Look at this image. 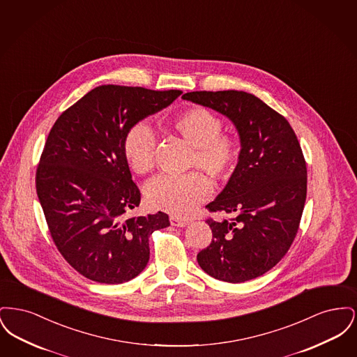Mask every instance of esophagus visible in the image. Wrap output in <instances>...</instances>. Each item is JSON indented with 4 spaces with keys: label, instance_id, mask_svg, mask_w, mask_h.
I'll return each instance as SVG.
<instances>
[{
    "label": "esophagus",
    "instance_id": "obj_1",
    "mask_svg": "<svg viewBox=\"0 0 357 357\" xmlns=\"http://www.w3.org/2000/svg\"><path fill=\"white\" fill-rule=\"evenodd\" d=\"M170 223L171 226H176V227H183V226H186L188 222H187L186 220H182V218H178V217H174V215H171Z\"/></svg>",
    "mask_w": 357,
    "mask_h": 357
}]
</instances>
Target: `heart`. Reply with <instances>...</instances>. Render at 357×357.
<instances>
[{
    "instance_id": "heart-1",
    "label": "heart",
    "mask_w": 357,
    "mask_h": 357,
    "mask_svg": "<svg viewBox=\"0 0 357 357\" xmlns=\"http://www.w3.org/2000/svg\"><path fill=\"white\" fill-rule=\"evenodd\" d=\"M171 128L194 147L190 167H201L213 179L225 181L237 167L241 144L237 137L222 134V120L204 107H191L170 120ZM124 158L136 174L155 166L156 137L144 121L132 124L123 140ZM213 185L199 171L186 175H159L146 187V199L155 210L187 217L210 198Z\"/></svg>"
}]
</instances>
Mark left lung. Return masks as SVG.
I'll return each instance as SVG.
<instances>
[{"label":"left lung","mask_w":357,"mask_h":357,"mask_svg":"<svg viewBox=\"0 0 357 357\" xmlns=\"http://www.w3.org/2000/svg\"><path fill=\"white\" fill-rule=\"evenodd\" d=\"M185 100L215 109L231 120L241 139L237 167L207 218L211 243L197 259L208 275L245 282L271 271L288 253L306 199V163L288 120L243 91H195Z\"/></svg>","instance_id":"1"}]
</instances>
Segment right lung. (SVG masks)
I'll return each instance as SVG.
<instances>
[{
  "instance_id": "right-lung-1",
  "label": "right lung",
  "mask_w": 357,
  "mask_h": 357,
  "mask_svg": "<svg viewBox=\"0 0 357 357\" xmlns=\"http://www.w3.org/2000/svg\"><path fill=\"white\" fill-rule=\"evenodd\" d=\"M182 91L100 85L66 109L52 127L36 171V191L52 239L69 265L100 284L143 272L149 238L169 215L124 214L140 204L123 153L128 128L170 105Z\"/></svg>"
}]
</instances>
